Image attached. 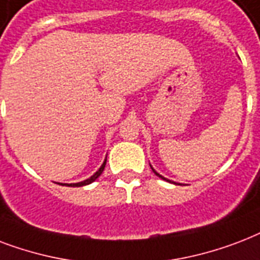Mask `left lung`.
<instances>
[{
  "mask_svg": "<svg viewBox=\"0 0 260 260\" xmlns=\"http://www.w3.org/2000/svg\"><path fill=\"white\" fill-rule=\"evenodd\" d=\"M152 170H153V168H152ZM153 172H154V174L157 175L158 178H161V179H164V180H167V182H170V183H172V182H171V180H168V179H166V178H162L161 175H158V174H157V172H156V171H154V170H153Z\"/></svg>",
  "mask_w": 260,
  "mask_h": 260,
  "instance_id": "8db88e82",
  "label": "left lung"
}]
</instances>
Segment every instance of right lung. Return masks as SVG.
<instances>
[{
	"mask_svg": "<svg viewBox=\"0 0 260 260\" xmlns=\"http://www.w3.org/2000/svg\"><path fill=\"white\" fill-rule=\"evenodd\" d=\"M106 161H107V160H106ZM106 161L103 162V166L100 167V170H99L98 172H96V174L93 175V176H90L89 179H86V180H84V182H80V183H73V184H62V186L81 187V186H86V184H90V183H92V182H94V180H96V179H98L99 176H100V175H102V172H103V171H104V167H106Z\"/></svg>",
	"mask_w": 260,
	"mask_h": 260,
	"instance_id": "add662e5",
	"label": "right lung"
}]
</instances>
